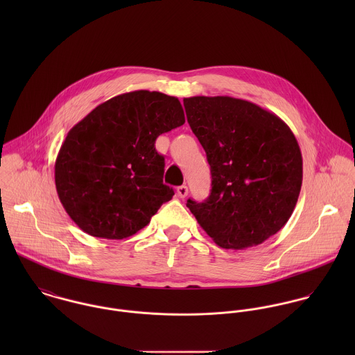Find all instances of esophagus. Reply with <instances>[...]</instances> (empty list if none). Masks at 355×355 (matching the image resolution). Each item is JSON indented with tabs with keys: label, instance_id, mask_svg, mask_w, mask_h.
I'll list each match as a JSON object with an SVG mask.
<instances>
[{
	"label": "esophagus",
	"instance_id": "1",
	"mask_svg": "<svg viewBox=\"0 0 355 355\" xmlns=\"http://www.w3.org/2000/svg\"><path fill=\"white\" fill-rule=\"evenodd\" d=\"M176 193H178V196H179L180 198H184V197H187V194H189V189H187V186H180V187H178Z\"/></svg>",
	"mask_w": 355,
	"mask_h": 355
}]
</instances>
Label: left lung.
<instances>
[{
	"label": "left lung",
	"instance_id": "1",
	"mask_svg": "<svg viewBox=\"0 0 355 355\" xmlns=\"http://www.w3.org/2000/svg\"><path fill=\"white\" fill-rule=\"evenodd\" d=\"M187 121L206 152L210 196L187 201L223 249H248L279 232L302 186V154L290 127L253 102L218 96L183 100Z\"/></svg>",
	"mask_w": 355,
	"mask_h": 355
}]
</instances>
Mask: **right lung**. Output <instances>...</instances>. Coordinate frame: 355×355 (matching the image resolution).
<instances>
[{
    "mask_svg": "<svg viewBox=\"0 0 355 355\" xmlns=\"http://www.w3.org/2000/svg\"><path fill=\"white\" fill-rule=\"evenodd\" d=\"M186 121L176 97L137 90L116 96L73 125L54 165L58 198L86 234L124 239L145 228L173 190L162 183L158 135Z\"/></svg>",
    "mask_w": 355,
    "mask_h": 355,
    "instance_id": "obj_1",
    "label": "right lung"
}]
</instances>
